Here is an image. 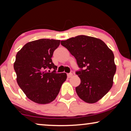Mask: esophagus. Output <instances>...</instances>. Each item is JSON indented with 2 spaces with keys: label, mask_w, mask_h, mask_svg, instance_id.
<instances>
[{
  "label": "esophagus",
  "mask_w": 131,
  "mask_h": 131,
  "mask_svg": "<svg viewBox=\"0 0 131 131\" xmlns=\"http://www.w3.org/2000/svg\"><path fill=\"white\" fill-rule=\"evenodd\" d=\"M72 76H73V74L71 73H68L67 74V77H68V78H70L71 77H72Z\"/></svg>",
  "instance_id": "1"
}]
</instances>
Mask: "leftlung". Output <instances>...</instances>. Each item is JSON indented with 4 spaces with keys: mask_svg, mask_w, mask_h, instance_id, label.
I'll list each match as a JSON object with an SVG mask.
<instances>
[{
    "mask_svg": "<svg viewBox=\"0 0 131 131\" xmlns=\"http://www.w3.org/2000/svg\"><path fill=\"white\" fill-rule=\"evenodd\" d=\"M61 44L76 58L81 80L76 88L78 95L86 103H95L112 88L116 67L114 57L103 41L80 35L62 40Z\"/></svg>",
    "mask_w": 131,
    "mask_h": 131,
    "instance_id": "obj_1",
    "label": "left lung"
}]
</instances>
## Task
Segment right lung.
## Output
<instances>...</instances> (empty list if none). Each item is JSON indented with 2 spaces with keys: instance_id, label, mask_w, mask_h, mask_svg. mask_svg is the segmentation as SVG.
I'll use <instances>...</instances> for the list:
<instances>
[{
  "instance_id": "obj_1",
  "label": "right lung",
  "mask_w": 131,
  "mask_h": 131,
  "mask_svg": "<svg viewBox=\"0 0 131 131\" xmlns=\"http://www.w3.org/2000/svg\"><path fill=\"white\" fill-rule=\"evenodd\" d=\"M60 43V40L39 39L26 43L16 55L14 68L18 85L35 103L53 101L67 79L66 73L56 72L57 67L51 59ZM51 68L54 71L50 72Z\"/></svg>"
}]
</instances>
